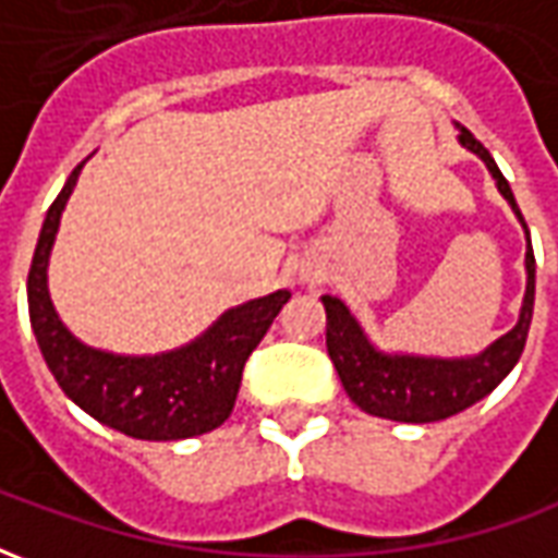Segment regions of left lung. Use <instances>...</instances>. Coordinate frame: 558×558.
<instances>
[{"label": "left lung", "mask_w": 558, "mask_h": 558, "mask_svg": "<svg viewBox=\"0 0 558 558\" xmlns=\"http://www.w3.org/2000/svg\"><path fill=\"white\" fill-rule=\"evenodd\" d=\"M457 131H460V137H457L460 146L484 160L499 194L508 199V206L526 232V292H523L520 316L511 331H505L502 338H496L490 347H484L475 355L439 359V355L379 350L338 295H323L326 347L335 362V371H338L352 403L376 418L403 421V424H430V421L451 418L457 412L469 410L472 403L487 398L493 388L514 371L520 352L526 347L532 307H535V254H532L526 220L520 215L511 184L505 182L490 151L481 146L463 125H457Z\"/></svg>", "instance_id": "obj_1"}]
</instances>
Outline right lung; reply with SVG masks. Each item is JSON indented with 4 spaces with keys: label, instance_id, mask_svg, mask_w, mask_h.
<instances>
[{
    "label": "right lung",
    "instance_id": "add662e5",
    "mask_svg": "<svg viewBox=\"0 0 558 558\" xmlns=\"http://www.w3.org/2000/svg\"><path fill=\"white\" fill-rule=\"evenodd\" d=\"M86 160L74 167L53 206L47 208L32 256L26 292L32 331L41 347L44 362L59 388L80 410L125 436L148 442H175L215 430L230 418L242 386L244 362L275 323L280 307L290 302V290L230 307L199 338L158 355H119L95 350L74 338L71 328L56 314L47 287V268L59 220Z\"/></svg>",
    "mask_w": 558,
    "mask_h": 558
}]
</instances>
